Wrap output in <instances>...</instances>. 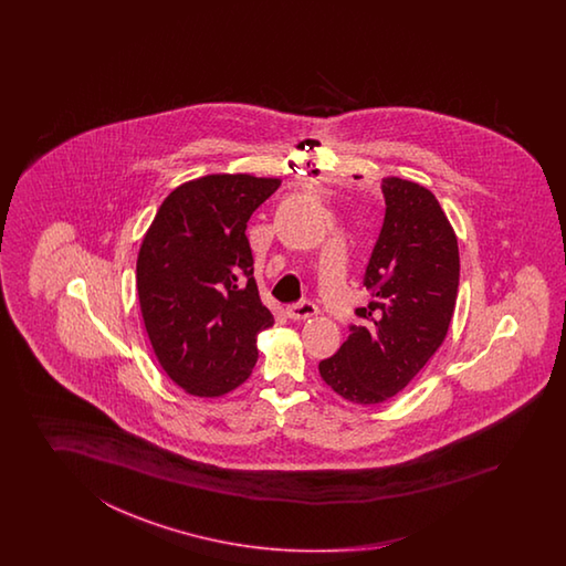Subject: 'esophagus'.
I'll return each mask as SVG.
<instances>
[{
	"mask_svg": "<svg viewBox=\"0 0 566 566\" xmlns=\"http://www.w3.org/2000/svg\"><path fill=\"white\" fill-rule=\"evenodd\" d=\"M317 313V305L313 301H297V303H291L287 307V315L291 319H307Z\"/></svg>",
	"mask_w": 566,
	"mask_h": 566,
	"instance_id": "1",
	"label": "esophagus"
}]
</instances>
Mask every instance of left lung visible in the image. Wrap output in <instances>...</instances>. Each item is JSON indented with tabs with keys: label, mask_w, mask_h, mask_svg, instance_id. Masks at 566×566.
<instances>
[{
	"label": "left lung",
	"mask_w": 566,
	"mask_h": 566,
	"mask_svg": "<svg viewBox=\"0 0 566 566\" xmlns=\"http://www.w3.org/2000/svg\"><path fill=\"white\" fill-rule=\"evenodd\" d=\"M385 222L364 273L373 301L334 356L319 361L325 385L358 405L395 397L443 344L459 287L455 232L433 193L382 180Z\"/></svg>",
	"instance_id": "obj_1"
}]
</instances>
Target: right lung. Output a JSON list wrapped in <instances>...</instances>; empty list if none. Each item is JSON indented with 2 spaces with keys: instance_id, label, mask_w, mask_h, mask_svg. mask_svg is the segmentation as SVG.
I'll return each mask as SVG.
<instances>
[{
  "instance_id": "1",
  "label": "right lung",
  "mask_w": 566,
  "mask_h": 566,
  "mask_svg": "<svg viewBox=\"0 0 566 566\" xmlns=\"http://www.w3.org/2000/svg\"><path fill=\"white\" fill-rule=\"evenodd\" d=\"M277 178L214 174L181 184L159 206L137 256L145 329L169 378L196 397L241 386L275 324L259 297L244 234Z\"/></svg>"
}]
</instances>
